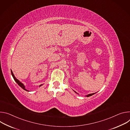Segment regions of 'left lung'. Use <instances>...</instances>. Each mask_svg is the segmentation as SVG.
<instances>
[{
	"label": "left lung",
	"mask_w": 130,
	"mask_h": 130,
	"mask_svg": "<svg viewBox=\"0 0 130 130\" xmlns=\"http://www.w3.org/2000/svg\"><path fill=\"white\" fill-rule=\"evenodd\" d=\"M74 92L76 93H77V94H78L76 92H75V91H74ZM95 93H91V94H88V95H86V96H87V97H88V96H91V95H93L94 94H95Z\"/></svg>",
	"instance_id": "left-lung-1"
}]
</instances>
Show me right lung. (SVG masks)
Returning a JSON list of instances; mask_svg holds the SVG:
<instances>
[{
    "instance_id": "add662e5",
    "label": "right lung",
    "mask_w": 130,
    "mask_h": 130,
    "mask_svg": "<svg viewBox=\"0 0 130 130\" xmlns=\"http://www.w3.org/2000/svg\"><path fill=\"white\" fill-rule=\"evenodd\" d=\"M11 74H12V76H13V78H14V80H15V82H16V83L20 86V87L22 88H23L24 90H26V91H28V90H27L26 88H25V86L24 85V84L22 83H21L19 80H18L15 77V76H14V75L13 74V72H12V70L11 71ZM42 85H40V87L41 86H42Z\"/></svg>"
}]
</instances>
